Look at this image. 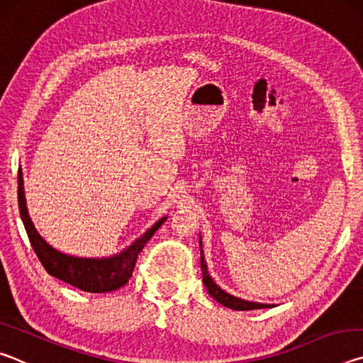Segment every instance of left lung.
<instances>
[{
  "mask_svg": "<svg viewBox=\"0 0 363 363\" xmlns=\"http://www.w3.org/2000/svg\"><path fill=\"white\" fill-rule=\"evenodd\" d=\"M200 262H201V274H203V284L206 286L208 293L213 299H216L219 304L224 307H229L233 311H253V309H266V307H274V304H262V303H255V301H247L242 298L233 296V294L224 291L216 281L211 279L210 272H208V266L203 256V248H201V237H200Z\"/></svg>",
  "mask_w": 363,
  "mask_h": 363,
  "instance_id": "left-lung-1",
  "label": "left lung"
}]
</instances>
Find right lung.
<instances>
[{
	"label": "right lung",
	"mask_w": 363,
	"mask_h": 363,
	"mask_svg": "<svg viewBox=\"0 0 363 363\" xmlns=\"http://www.w3.org/2000/svg\"><path fill=\"white\" fill-rule=\"evenodd\" d=\"M19 189H17V196H19V210L22 223L26 225L27 235L30 243L35 250L36 256L41 261L43 267L52 277L65 281L72 286H77L79 290L88 293H108L118 290L120 286L126 285L128 280L131 279L134 264H136L138 255L140 250L145 247V243L150 240L160 225H162L168 216L160 218L150 229H147L143 235L136 238L130 247L108 257H78L73 255L62 253L49 245L45 238L36 230L32 218L28 214L26 190H23V177L22 171L19 169Z\"/></svg>",
	"instance_id": "add662e5"
}]
</instances>
